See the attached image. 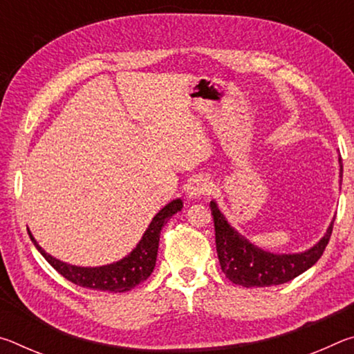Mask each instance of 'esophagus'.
Returning a JSON list of instances; mask_svg holds the SVG:
<instances>
[{
    "label": "esophagus",
    "mask_w": 354,
    "mask_h": 354,
    "mask_svg": "<svg viewBox=\"0 0 354 354\" xmlns=\"http://www.w3.org/2000/svg\"><path fill=\"white\" fill-rule=\"evenodd\" d=\"M212 184L209 183L207 178H192L187 187H185V194H187L189 198H201V196H207L212 194Z\"/></svg>",
    "instance_id": "obj_1"
}]
</instances>
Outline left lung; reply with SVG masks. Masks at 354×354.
Returning <instances> with one entry per match:
<instances>
[{"label":"left lung","instance_id":"obj_1","mask_svg":"<svg viewBox=\"0 0 354 354\" xmlns=\"http://www.w3.org/2000/svg\"><path fill=\"white\" fill-rule=\"evenodd\" d=\"M340 171H342V165H340ZM211 209L220 267L227 279L242 287L279 286L289 283L298 274L306 272L322 257L329 239H331L334 225L333 221L325 237L304 253L273 254L254 247L243 236L239 234L234 227L227 223L225 215L220 212L217 203L211 201Z\"/></svg>","mask_w":354,"mask_h":354}]
</instances>
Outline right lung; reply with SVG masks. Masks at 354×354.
I'll return each instance as SVG.
<instances>
[{"label":"right lung","mask_w":354,"mask_h":354,"mask_svg":"<svg viewBox=\"0 0 354 354\" xmlns=\"http://www.w3.org/2000/svg\"><path fill=\"white\" fill-rule=\"evenodd\" d=\"M183 209L181 198L173 200L169 203L164 209L156 214L151 223H149L148 230L143 234L142 241L137 243V247L131 251V254L123 257L122 261L109 263V266L103 267H76L70 266V263L61 262L59 259L45 253L44 250L39 247V243L34 241L31 232L29 237L34 242L35 248L40 251V254L51 263L53 268L62 274L65 279L71 281V283L86 289L92 290H101V292H128L134 289L137 284L147 281L149 274L154 270L156 257H158V248H159V237L160 231H162L164 225L175 215L178 211Z\"/></svg>","instance_id":"add662e5"}]
</instances>
